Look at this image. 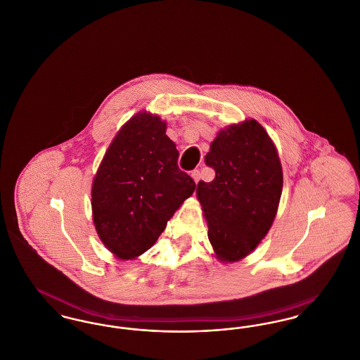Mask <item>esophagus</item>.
<instances>
[{
  "mask_svg": "<svg viewBox=\"0 0 360 360\" xmlns=\"http://www.w3.org/2000/svg\"><path fill=\"white\" fill-rule=\"evenodd\" d=\"M191 176H193L194 182H195V184H198V181H200V178H201V174H200L198 170H193V172H191Z\"/></svg>",
  "mask_w": 360,
  "mask_h": 360,
  "instance_id": "obj_1",
  "label": "esophagus"
}]
</instances>
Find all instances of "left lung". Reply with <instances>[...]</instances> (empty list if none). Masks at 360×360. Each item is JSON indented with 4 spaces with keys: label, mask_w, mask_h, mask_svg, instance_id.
I'll return each mask as SVG.
<instances>
[{
    "label": "left lung",
    "mask_w": 360,
    "mask_h": 360,
    "mask_svg": "<svg viewBox=\"0 0 360 360\" xmlns=\"http://www.w3.org/2000/svg\"><path fill=\"white\" fill-rule=\"evenodd\" d=\"M205 163L216 172L197 185L207 238L220 260H240L274 221L283 186L276 148L257 120H247L219 132Z\"/></svg>",
    "instance_id": "1"
}]
</instances>
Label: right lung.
Instances as JSON below:
<instances>
[{"instance_id": "obj_1", "label": "right lung", "mask_w": 360, "mask_h": 360, "mask_svg": "<svg viewBox=\"0 0 360 360\" xmlns=\"http://www.w3.org/2000/svg\"><path fill=\"white\" fill-rule=\"evenodd\" d=\"M166 122L140 112L119 131L93 181V220L105 247L134 259L153 247L195 184L178 167Z\"/></svg>"}]
</instances>
